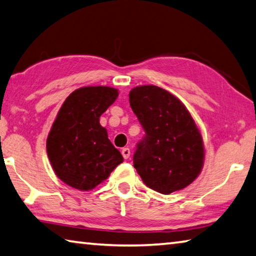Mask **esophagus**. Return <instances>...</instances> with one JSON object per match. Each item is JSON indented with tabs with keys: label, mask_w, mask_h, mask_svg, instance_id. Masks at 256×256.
Segmentation results:
<instances>
[{
	"label": "esophagus",
	"mask_w": 256,
	"mask_h": 256,
	"mask_svg": "<svg viewBox=\"0 0 256 256\" xmlns=\"http://www.w3.org/2000/svg\"><path fill=\"white\" fill-rule=\"evenodd\" d=\"M122 154L124 159H128L130 158V154H131V151H130L128 148H123L122 149Z\"/></svg>",
	"instance_id": "esophagus-1"
}]
</instances>
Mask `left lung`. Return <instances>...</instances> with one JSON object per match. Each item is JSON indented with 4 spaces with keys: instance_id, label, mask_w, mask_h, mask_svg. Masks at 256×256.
Segmentation results:
<instances>
[{
    "instance_id": "obj_1",
    "label": "left lung",
    "mask_w": 256,
    "mask_h": 256,
    "mask_svg": "<svg viewBox=\"0 0 256 256\" xmlns=\"http://www.w3.org/2000/svg\"><path fill=\"white\" fill-rule=\"evenodd\" d=\"M128 97L146 131L133 156L138 174L162 194L185 188L204 164V144L196 120L178 98L160 86H138Z\"/></svg>"
}]
</instances>
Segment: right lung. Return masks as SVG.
<instances>
[{"label": "right lung", "mask_w": 256, "mask_h": 256, "mask_svg": "<svg viewBox=\"0 0 256 256\" xmlns=\"http://www.w3.org/2000/svg\"><path fill=\"white\" fill-rule=\"evenodd\" d=\"M118 97V90L112 86H82L60 106L47 136L46 150L55 175L71 188L92 190L123 162L107 130L99 123Z\"/></svg>", "instance_id": "right-lung-1"}]
</instances>
